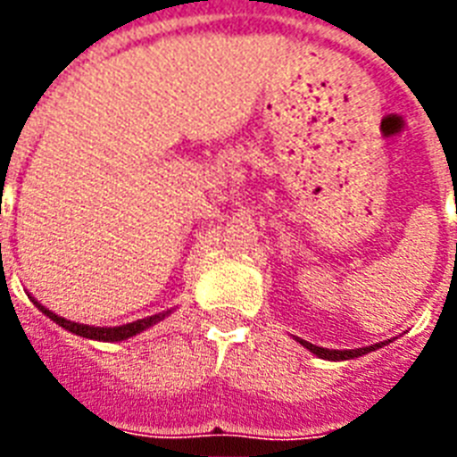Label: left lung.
Returning a JSON list of instances; mask_svg holds the SVG:
<instances>
[{
	"instance_id": "obj_1",
	"label": "left lung",
	"mask_w": 457,
	"mask_h": 457,
	"mask_svg": "<svg viewBox=\"0 0 457 457\" xmlns=\"http://www.w3.org/2000/svg\"><path fill=\"white\" fill-rule=\"evenodd\" d=\"M301 341V339H299ZM311 353H315L318 358H327V361H351V358H358V355H365L370 353V351H375V348H382L379 344H375V346H365V348H351V351H329V348H320L315 346V344H311V341H301Z\"/></svg>"
}]
</instances>
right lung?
I'll return each mask as SVG.
<instances>
[{"mask_svg": "<svg viewBox=\"0 0 457 457\" xmlns=\"http://www.w3.org/2000/svg\"><path fill=\"white\" fill-rule=\"evenodd\" d=\"M35 305H37L39 311L45 312L46 318H52L56 325L66 327L68 332L78 334V337H85V339H96V341L130 339V337H135V334H139V332H145V329H149L152 325H156L158 320H163L165 315H168V311H165V312H158V315H152V318L135 320V322H128V325H120V327H89V325H80V322H71V320L61 318V315L52 312L49 308H45L42 303H37V301H35Z\"/></svg>", "mask_w": 457, "mask_h": 457, "instance_id": "add662e5", "label": "right lung"}]
</instances>
